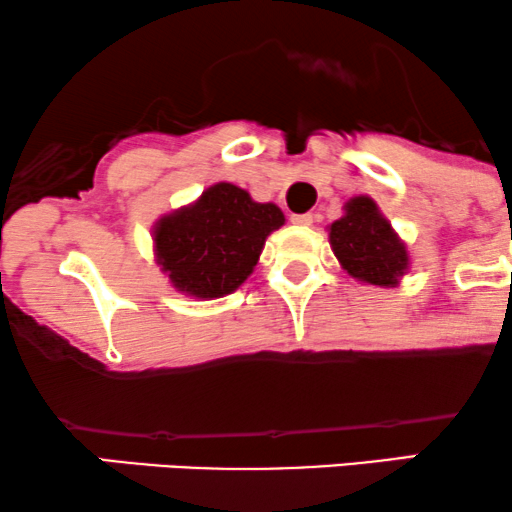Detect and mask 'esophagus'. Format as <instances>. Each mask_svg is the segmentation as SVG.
<instances>
[{"mask_svg":"<svg viewBox=\"0 0 512 512\" xmlns=\"http://www.w3.org/2000/svg\"><path fill=\"white\" fill-rule=\"evenodd\" d=\"M290 220H292V225L309 227V225H312V222H314V217H312V212H302V215H292Z\"/></svg>","mask_w":512,"mask_h":512,"instance_id":"esophagus-1","label":"esophagus"}]
</instances>
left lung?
Returning a JSON list of instances; mask_svg holds the SVG:
<instances>
[{
	"label": "left lung",
	"mask_w": 512,
	"mask_h": 512,
	"mask_svg": "<svg viewBox=\"0 0 512 512\" xmlns=\"http://www.w3.org/2000/svg\"><path fill=\"white\" fill-rule=\"evenodd\" d=\"M331 249L348 275L363 283L394 287L409 271V251L387 217L367 195L348 200L346 215L329 227Z\"/></svg>",
	"instance_id": "obj_1"
}]
</instances>
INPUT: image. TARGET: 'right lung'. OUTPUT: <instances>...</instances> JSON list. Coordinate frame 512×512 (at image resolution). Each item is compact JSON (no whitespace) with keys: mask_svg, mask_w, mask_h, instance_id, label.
Returning a JSON list of instances; mask_svg holds the SVG:
<instances>
[{"mask_svg":"<svg viewBox=\"0 0 512 512\" xmlns=\"http://www.w3.org/2000/svg\"><path fill=\"white\" fill-rule=\"evenodd\" d=\"M283 225L278 205L256 203L234 183H215L154 225L157 263L179 292L225 297L254 273L266 237Z\"/></svg>","mask_w":512,"mask_h":512,"instance_id":"add662e5","label":"right lung"}]
</instances>
